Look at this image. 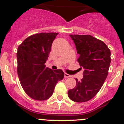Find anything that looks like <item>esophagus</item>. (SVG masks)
<instances>
[{"label": "esophagus", "mask_w": 124, "mask_h": 124, "mask_svg": "<svg viewBox=\"0 0 124 124\" xmlns=\"http://www.w3.org/2000/svg\"><path fill=\"white\" fill-rule=\"evenodd\" d=\"M64 77H65V78H68V77H71V76H70V74H68L65 73L64 74Z\"/></svg>", "instance_id": "obj_1"}]
</instances>
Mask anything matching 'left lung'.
Returning <instances> with one entry per match:
<instances>
[{
	"instance_id": "obj_1",
	"label": "left lung",
	"mask_w": 124,
	"mask_h": 124,
	"mask_svg": "<svg viewBox=\"0 0 124 124\" xmlns=\"http://www.w3.org/2000/svg\"><path fill=\"white\" fill-rule=\"evenodd\" d=\"M79 54L77 61L84 68L83 77L70 89L68 97L75 102H86L99 92L108 75L110 50L106 44L91 35H70Z\"/></svg>"
}]
</instances>
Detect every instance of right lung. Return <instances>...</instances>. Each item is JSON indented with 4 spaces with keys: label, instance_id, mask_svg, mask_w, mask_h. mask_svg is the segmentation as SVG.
<instances>
[{
    "label": "right lung",
    "instance_id": "right-lung-1",
    "mask_svg": "<svg viewBox=\"0 0 124 124\" xmlns=\"http://www.w3.org/2000/svg\"><path fill=\"white\" fill-rule=\"evenodd\" d=\"M58 33H40L25 39L17 53V72L24 92L32 99L46 100L57 82L64 77L61 70L46 68L52 43Z\"/></svg>",
    "mask_w": 124,
    "mask_h": 124
}]
</instances>
